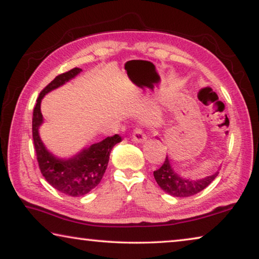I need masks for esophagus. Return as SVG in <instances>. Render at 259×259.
Segmentation results:
<instances>
[{
    "mask_svg": "<svg viewBox=\"0 0 259 259\" xmlns=\"http://www.w3.org/2000/svg\"><path fill=\"white\" fill-rule=\"evenodd\" d=\"M133 140L135 143H144L145 142V140L147 139V137H146V135L143 133L142 130L140 129H136L135 131H134V134H133Z\"/></svg>",
    "mask_w": 259,
    "mask_h": 259,
    "instance_id": "1",
    "label": "esophagus"
}]
</instances>
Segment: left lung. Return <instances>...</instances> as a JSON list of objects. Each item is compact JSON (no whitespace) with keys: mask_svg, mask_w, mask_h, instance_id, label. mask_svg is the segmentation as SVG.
I'll use <instances>...</instances> for the list:
<instances>
[{"mask_svg":"<svg viewBox=\"0 0 259 259\" xmlns=\"http://www.w3.org/2000/svg\"><path fill=\"white\" fill-rule=\"evenodd\" d=\"M159 138V137H156ZM160 139V138H159ZM216 172L199 179H190L183 177L175 170L169 155H166L164 163L160 169L154 171V178L162 190L175 198H188L203 191L218 175Z\"/></svg>","mask_w":259,"mask_h":259,"instance_id":"1","label":"left lung"}]
</instances>
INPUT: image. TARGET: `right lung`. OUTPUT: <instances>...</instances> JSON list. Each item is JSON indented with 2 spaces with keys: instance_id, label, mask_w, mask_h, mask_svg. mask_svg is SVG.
I'll list each match as a JSON object with an SVG mask.
<instances>
[{
  "instance_id": "add662e5",
  "label": "right lung",
  "mask_w": 259,
  "mask_h": 259,
  "mask_svg": "<svg viewBox=\"0 0 259 259\" xmlns=\"http://www.w3.org/2000/svg\"><path fill=\"white\" fill-rule=\"evenodd\" d=\"M82 72L81 68H73L56 76L41 91L33 112V142L36 152L40 170L46 181L64 194L83 196L98 185L106 171L109 154L113 146L121 142L119 135L107 137L102 142L83 147L76 154L69 157H59L48 150L40 136L43 124L41 102L47 94L75 78Z\"/></svg>"
}]
</instances>
